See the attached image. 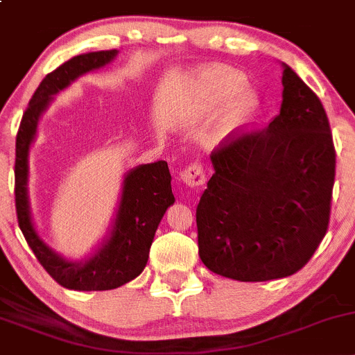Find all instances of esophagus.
Returning a JSON list of instances; mask_svg holds the SVG:
<instances>
[{"label":"esophagus","mask_w":355,"mask_h":355,"mask_svg":"<svg viewBox=\"0 0 355 355\" xmlns=\"http://www.w3.org/2000/svg\"><path fill=\"white\" fill-rule=\"evenodd\" d=\"M180 178L184 184H187L189 187H202L206 184V173H204V166L200 163L192 162L182 170Z\"/></svg>","instance_id":"34e87169"}]
</instances>
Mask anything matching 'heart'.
Segmentation results:
<instances>
[{"label":"heart","instance_id":"heart-1","mask_svg":"<svg viewBox=\"0 0 355 355\" xmlns=\"http://www.w3.org/2000/svg\"><path fill=\"white\" fill-rule=\"evenodd\" d=\"M245 78L230 68H209L199 74L193 85L196 105L200 114L212 115L223 107L218 122L221 136L241 128L255 110V95L245 89Z\"/></svg>","mask_w":355,"mask_h":355}]
</instances>
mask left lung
I'll list each match as a JSON object with an SVG mask.
<instances>
[{
    "mask_svg": "<svg viewBox=\"0 0 355 355\" xmlns=\"http://www.w3.org/2000/svg\"><path fill=\"white\" fill-rule=\"evenodd\" d=\"M281 114L263 129H238L211 153L214 173L196 211L209 270L241 282L301 270L327 234L335 146L327 112L284 64Z\"/></svg>",
    "mask_w": 355,
    "mask_h": 355,
    "instance_id": "obj_1",
    "label": "left lung"
}]
</instances>
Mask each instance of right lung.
Returning a JSON list of instances; mask_svg holds the SVG:
<instances>
[{"instance_id": "1", "label": "right lung", "mask_w": 355, "mask_h": 355, "mask_svg": "<svg viewBox=\"0 0 355 355\" xmlns=\"http://www.w3.org/2000/svg\"><path fill=\"white\" fill-rule=\"evenodd\" d=\"M117 51H98L74 55L47 74L30 98L17 132L15 148V206L18 226L40 266L58 284L74 291H109L132 281L146 267L149 248L163 214L175 202L166 162L141 165L124 180L121 206L114 230L105 245L87 262H66L44 243L32 225L27 193L28 148L35 137L40 114L59 89L81 74L103 68Z\"/></svg>"}]
</instances>
